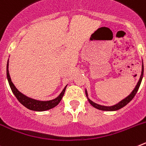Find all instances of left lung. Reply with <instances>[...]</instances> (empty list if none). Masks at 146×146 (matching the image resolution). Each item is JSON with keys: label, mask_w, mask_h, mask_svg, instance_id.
<instances>
[{"label": "left lung", "mask_w": 146, "mask_h": 146, "mask_svg": "<svg viewBox=\"0 0 146 146\" xmlns=\"http://www.w3.org/2000/svg\"><path fill=\"white\" fill-rule=\"evenodd\" d=\"M143 72H144V69H143V64H142V72H141V75H140V80L137 82V84L135 86V89H134L133 91H131V94L129 95L128 96H126L125 99H123V100H121V102L118 103V104H115V105H113V106H104V105H100V104H98L94 102L91 100V99H89L88 97V92L86 90V95L88 98V100L89 103L92 105L94 108H96L98 110H104V111H115V110H118L121 109V108H123L124 106H126V104H128L129 102L131 101V99H133L135 97V94H137V91H138L139 88H140V83L142 82V79H143Z\"/></svg>", "instance_id": "left-lung-1"}]
</instances>
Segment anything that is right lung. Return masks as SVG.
<instances>
[{
    "mask_svg": "<svg viewBox=\"0 0 146 146\" xmlns=\"http://www.w3.org/2000/svg\"><path fill=\"white\" fill-rule=\"evenodd\" d=\"M6 76H7L8 82H9V84L10 88L11 89V91L14 94V95L16 96L18 101L20 102L23 106H25V108L31 110H34V111H45V110L52 109V108H55V106H57L64 96L67 86L66 85L64 90L60 94V95L55 99L50 100V101H38V100H36V99L28 97L25 95L23 94L21 92L18 91L15 85L13 84V82H11V77H10L9 72V60H8L7 66H6Z\"/></svg>",
    "mask_w": 146,
    "mask_h": 146,
    "instance_id": "1",
    "label": "right lung"
}]
</instances>
